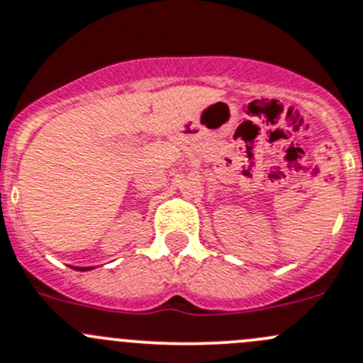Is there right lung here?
<instances>
[{"instance_id":"add662e5","label":"right lung","mask_w":363,"mask_h":363,"mask_svg":"<svg viewBox=\"0 0 363 363\" xmlns=\"http://www.w3.org/2000/svg\"><path fill=\"white\" fill-rule=\"evenodd\" d=\"M73 269H75V270H82V272H84V270H91V269H93V267H73Z\"/></svg>"}]
</instances>
